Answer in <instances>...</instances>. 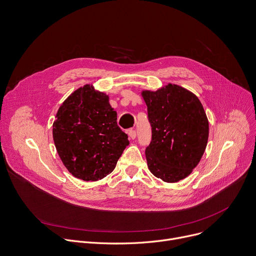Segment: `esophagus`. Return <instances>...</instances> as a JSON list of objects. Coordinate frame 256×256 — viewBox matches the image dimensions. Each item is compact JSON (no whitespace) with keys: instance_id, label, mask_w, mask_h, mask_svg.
Returning a JSON list of instances; mask_svg holds the SVG:
<instances>
[{"instance_id":"1","label":"esophagus","mask_w":256,"mask_h":256,"mask_svg":"<svg viewBox=\"0 0 256 256\" xmlns=\"http://www.w3.org/2000/svg\"><path fill=\"white\" fill-rule=\"evenodd\" d=\"M128 134L130 136V138H136V130H128Z\"/></svg>"}]
</instances>
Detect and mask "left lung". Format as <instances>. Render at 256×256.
I'll use <instances>...</instances> for the list:
<instances>
[{
  "instance_id": "1",
  "label": "left lung",
  "mask_w": 256,
  "mask_h": 256,
  "mask_svg": "<svg viewBox=\"0 0 256 256\" xmlns=\"http://www.w3.org/2000/svg\"><path fill=\"white\" fill-rule=\"evenodd\" d=\"M152 138L146 148L150 171L165 182L188 176L200 161L208 138V122L198 98L178 85L142 91Z\"/></svg>"
}]
</instances>
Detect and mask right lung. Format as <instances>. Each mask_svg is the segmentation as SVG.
I'll use <instances>...</instances> for the list:
<instances>
[{
  "mask_svg": "<svg viewBox=\"0 0 256 256\" xmlns=\"http://www.w3.org/2000/svg\"><path fill=\"white\" fill-rule=\"evenodd\" d=\"M116 120L108 96L92 85L77 89L64 101L52 136L60 160L75 177L96 181L114 171L130 144Z\"/></svg>",
  "mask_w": 256,
  "mask_h": 256,
  "instance_id": "add662e5",
  "label": "right lung"
}]
</instances>
